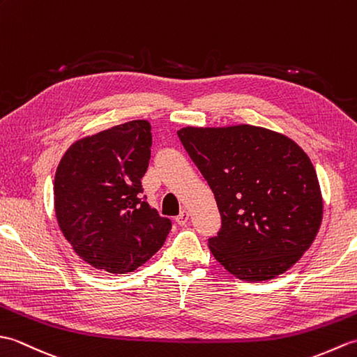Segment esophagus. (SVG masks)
Segmentation results:
<instances>
[{
  "label": "esophagus",
  "mask_w": 357,
  "mask_h": 357,
  "mask_svg": "<svg viewBox=\"0 0 357 357\" xmlns=\"http://www.w3.org/2000/svg\"><path fill=\"white\" fill-rule=\"evenodd\" d=\"M188 218H190V213H188L187 210H183V211H181V213L176 216V222H178L179 225H185L187 221H188Z\"/></svg>",
  "instance_id": "1"
}]
</instances>
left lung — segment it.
Wrapping results in <instances>:
<instances>
[{
    "label": "left lung",
    "mask_w": 357,
    "mask_h": 357,
    "mask_svg": "<svg viewBox=\"0 0 357 357\" xmlns=\"http://www.w3.org/2000/svg\"><path fill=\"white\" fill-rule=\"evenodd\" d=\"M188 156L215 195L222 225L210 252L242 280L282 275L313 244L322 195L307 153L264 127H184Z\"/></svg>",
    "instance_id": "8db88e82"
}]
</instances>
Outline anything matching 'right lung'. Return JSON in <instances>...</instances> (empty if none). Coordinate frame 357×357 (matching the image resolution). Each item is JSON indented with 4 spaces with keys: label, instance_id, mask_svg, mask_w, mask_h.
<instances>
[{
    "label": "right lung",
    "instance_id": "obj_1",
    "mask_svg": "<svg viewBox=\"0 0 357 357\" xmlns=\"http://www.w3.org/2000/svg\"><path fill=\"white\" fill-rule=\"evenodd\" d=\"M151 127L128 121L73 142L53 184L58 225L75 252L93 268L126 275L146 264L172 230L142 198Z\"/></svg>",
    "mask_w": 357,
    "mask_h": 357
}]
</instances>
